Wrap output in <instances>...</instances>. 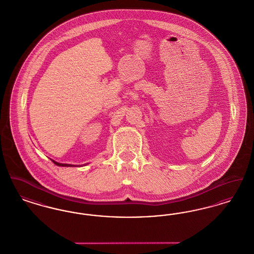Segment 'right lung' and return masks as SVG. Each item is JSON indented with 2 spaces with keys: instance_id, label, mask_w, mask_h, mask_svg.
Segmentation results:
<instances>
[{
  "instance_id": "right-lung-1",
  "label": "right lung",
  "mask_w": 254,
  "mask_h": 254,
  "mask_svg": "<svg viewBox=\"0 0 254 254\" xmlns=\"http://www.w3.org/2000/svg\"><path fill=\"white\" fill-rule=\"evenodd\" d=\"M52 162L55 164V165H57V166H59V167H78V166H74V165H69V164H60V163H58V162H55V161H53L52 160Z\"/></svg>"
}]
</instances>
